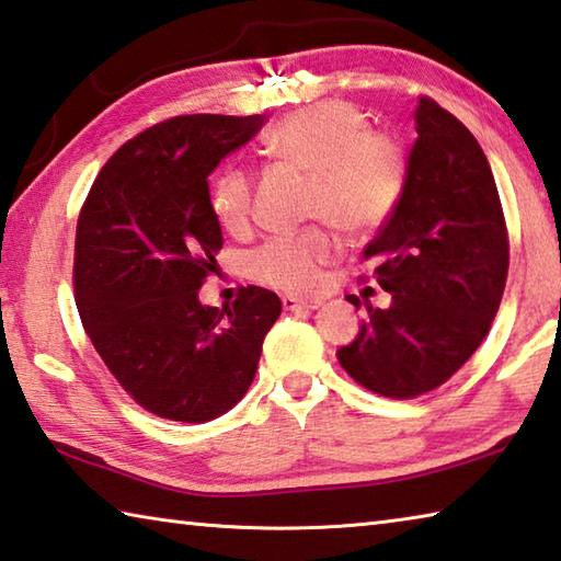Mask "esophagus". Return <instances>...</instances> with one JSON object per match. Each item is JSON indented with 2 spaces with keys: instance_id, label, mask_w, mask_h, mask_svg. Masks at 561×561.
Returning <instances> with one entry per match:
<instances>
[{
  "instance_id": "34e87169",
  "label": "esophagus",
  "mask_w": 561,
  "mask_h": 561,
  "mask_svg": "<svg viewBox=\"0 0 561 561\" xmlns=\"http://www.w3.org/2000/svg\"><path fill=\"white\" fill-rule=\"evenodd\" d=\"M283 308L288 312H310L320 308V300H302L296 296H283Z\"/></svg>"
}]
</instances>
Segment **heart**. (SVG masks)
<instances>
[{
  "mask_svg": "<svg viewBox=\"0 0 561 561\" xmlns=\"http://www.w3.org/2000/svg\"><path fill=\"white\" fill-rule=\"evenodd\" d=\"M367 115L345 101L318 103L286 117L268 135V150L312 174L310 211L352 236L377 231L397 206L404 184V152L394 137L367 130ZM211 209L226 231L249 229L253 182L231 167L211 190ZM337 243L325 229L278 236L255 249L249 271L255 280L288 293L320 286L322 265Z\"/></svg>",
  "mask_w": 561,
  "mask_h": 561,
  "instance_id": "b5f03b06",
  "label": "heart"
}]
</instances>
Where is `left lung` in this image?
Segmentation results:
<instances>
[{"label":"left lung","mask_w":561,"mask_h":561,"mask_svg":"<svg viewBox=\"0 0 561 561\" xmlns=\"http://www.w3.org/2000/svg\"><path fill=\"white\" fill-rule=\"evenodd\" d=\"M399 202L365 261L391 293L337 359L369 391L411 399L444 385L485 340L507 278V231L483 147L431 98ZM357 306V300H350Z\"/></svg>","instance_id":"obj_1"}]
</instances>
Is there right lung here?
Instances as JSON below:
<instances>
[{"instance_id":"add662e5","label":"right lung","mask_w":561,"mask_h":561,"mask_svg":"<svg viewBox=\"0 0 561 561\" xmlns=\"http://www.w3.org/2000/svg\"><path fill=\"white\" fill-rule=\"evenodd\" d=\"M265 115H182L123 145L78 216L76 306L93 347L142 409L204 424L243 399L275 293L249 286L233 306L199 300L224 236L209 174L253 140Z\"/></svg>"}]
</instances>
